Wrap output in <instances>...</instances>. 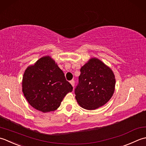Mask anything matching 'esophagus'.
<instances>
[{"label": "esophagus", "instance_id": "1", "mask_svg": "<svg viewBox=\"0 0 146 146\" xmlns=\"http://www.w3.org/2000/svg\"><path fill=\"white\" fill-rule=\"evenodd\" d=\"M70 82L71 85L72 86V87H74V84H75V81H74V80H72V81H70Z\"/></svg>", "mask_w": 146, "mask_h": 146}]
</instances>
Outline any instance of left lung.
Masks as SVG:
<instances>
[{
    "mask_svg": "<svg viewBox=\"0 0 146 146\" xmlns=\"http://www.w3.org/2000/svg\"><path fill=\"white\" fill-rule=\"evenodd\" d=\"M80 71L79 84L75 89L79 105L89 110L105 105L115 91L116 81L112 70L99 59L92 58Z\"/></svg>",
    "mask_w": 146,
    "mask_h": 146,
    "instance_id": "left-lung-1",
    "label": "left lung"
}]
</instances>
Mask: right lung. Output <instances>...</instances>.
I'll return each mask as SVG.
<instances>
[{
    "label": "right lung",
    "mask_w": 146,
    "mask_h": 146,
    "mask_svg": "<svg viewBox=\"0 0 146 146\" xmlns=\"http://www.w3.org/2000/svg\"><path fill=\"white\" fill-rule=\"evenodd\" d=\"M23 92L31 106L43 113L55 111L72 86L49 56L38 60L24 73Z\"/></svg>",
    "instance_id": "right-lung-1"
}]
</instances>
